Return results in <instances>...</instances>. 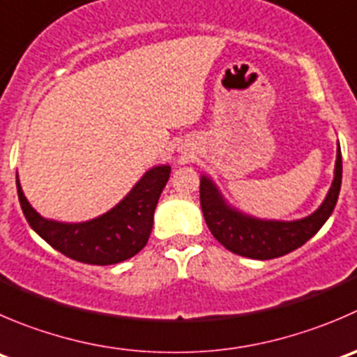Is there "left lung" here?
Listing matches in <instances>:
<instances>
[{"label":"left lung","mask_w":357,"mask_h":357,"mask_svg":"<svg viewBox=\"0 0 357 357\" xmlns=\"http://www.w3.org/2000/svg\"><path fill=\"white\" fill-rule=\"evenodd\" d=\"M342 185V153L337 150L335 179L323 206L298 221H263L245 216L227 206L211 179H200V207L211 234L228 251L255 259L284 256L305 244L319 231L335 209Z\"/></svg>","instance_id":"8db88e82"}]
</instances>
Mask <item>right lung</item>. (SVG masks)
<instances>
[{
	"label": "right lung",
	"mask_w": 357,
	"mask_h": 357,
	"mask_svg": "<svg viewBox=\"0 0 357 357\" xmlns=\"http://www.w3.org/2000/svg\"><path fill=\"white\" fill-rule=\"evenodd\" d=\"M169 174V165L153 167L119 206L85 223H57L41 218L24 197L19 176L17 193L27 223L52 248L79 263L113 265L132 258L146 245L153 227L155 207Z\"/></svg>",
	"instance_id": "obj_1"
}]
</instances>
